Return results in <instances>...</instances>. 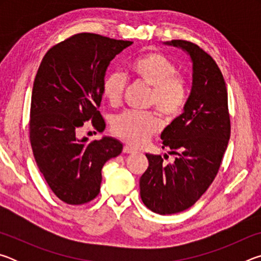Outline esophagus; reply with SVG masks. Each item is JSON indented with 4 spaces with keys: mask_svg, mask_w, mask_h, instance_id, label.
Wrapping results in <instances>:
<instances>
[{
    "mask_svg": "<svg viewBox=\"0 0 261 261\" xmlns=\"http://www.w3.org/2000/svg\"><path fill=\"white\" fill-rule=\"evenodd\" d=\"M123 152L127 153V154H131V153H136V149L132 148L131 146H127V145H125V146L123 147Z\"/></svg>",
    "mask_w": 261,
    "mask_h": 261,
    "instance_id": "1",
    "label": "esophagus"
}]
</instances>
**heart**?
Returning <instances> with one entry per match:
<instances>
[{
  "label": "heart",
  "instance_id": "obj_1",
  "mask_svg": "<svg viewBox=\"0 0 261 261\" xmlns=\"http://www.w3.org/2000/svg\"><path fill=\"white\" fill-rule=\"evenodd\" d=\"M135 81L151 88L148 107H154L165 120H175L182 114L189 96L188 81L179 76L177 67L161 53L143 54L129 65ZM126 86L125 78L117 71L109 72L102 82V94L108 103L116 107L121 103ZM159 124L152 113L124 112L112 121L113 134L132 146H140L156 134Z\"/></svg>",
  "mask_w": 261,
  "mask_h": 261
}]
</instances>
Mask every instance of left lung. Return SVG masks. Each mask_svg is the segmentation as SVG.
Wrapping results in <instances>:
<instances>
[{"label": "left lung", "instance_id": "obj_1", "mask_svg": "<svg viewBox=\"0 0 261 261\" xmlns=\"http://www.w3.org/2000/svg\"><path fill=\"white\" fill-rule=\"evenodd\" d=\"M192 62V87L184 112L161 134L162 148L175 154L165 163L161 155L146 154L148 168L139 180L145 206L158 214L188 210L213 182L230 138L226 83L215 61L199 46L171 40Z\"/></svg>", "mask_w": 261, "mask_h": 261}]
</instances>
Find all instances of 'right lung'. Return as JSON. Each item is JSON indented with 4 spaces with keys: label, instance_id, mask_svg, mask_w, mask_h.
Masks as SVG:
<instances>
[{
    "label": "right lung",
    "instance_id": "right-lung-1",
    "mask_svg": "<svg viewBox=\"0 0 261 261\" xmlns=\"http://www.w3.org/2000/svg\"><path fill=\"white\" fill-rule=\"evenodd\" d=\"M131 45L94 33L74 34L51 47L38 69L31 100V146L51 191L67 204L93 200L103 165L122 152L121 141L113 137L90 141L78 139L77 131L87 121L103 131L98 108L106 71Z\"/></svg>",
    "mask_w": 261,
    "mask_h": 261
}]
</instances>
